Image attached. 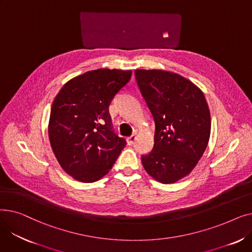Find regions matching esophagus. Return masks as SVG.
Instances as JSON below:
<instances>
[{
  "label": "esophagus",
  "mask_w": 252,
  "mask_h": 252,
  "mask_svg": "<svg viewBox=\"0 0 252 252\" xmlns=\"http://www.w3.org/2000/svg\"><path fill=\"white\" fill-rule=\"evenodd\" d=\"M135 140H136V136L135 135H131L130 137L126 138V143H127V145H133Z\"/></svg>",
  "instance_id": "obj_1"
}]
</instances>
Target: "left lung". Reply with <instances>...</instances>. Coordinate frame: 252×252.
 <instances>
[{"label":"left lung","instance_id":"1","mask_svg":"<svg viewBox=\"0 0 252 252\" xmlns=\"http://www.w3.org/2000/svg\"><path fill=\"white\" fill-rule=\"evenodd\" d=\"M136 81L154 123V146L142 155L153 179L176 183L203 155L210 136V112L203 92L184 76L165 70L137 69Z\"/></svg>","mask_w":252,"mask_h":252}]
</instances>
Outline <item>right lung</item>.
I'll use <instances>...</instances> for the list:
<instances>
[{
	"instance_id": "1",
	"label": "right lung",
	"mask_w": 252,
	"mask_h": 252,
	"mask_svg": "<svg viewBox=\"0 0 252 252\" xmlns=\"http://www.w3.org/2000/svg\"><path fill=\"white\" fill-rule=\"evenodd\" d=\"M131 70L100 68L66 83L53 102L49 139L61 167L73 179L93 183L111 169L126 146L113 130L109 105Z\"/></svg>"
}]
</instances>
